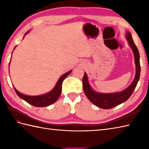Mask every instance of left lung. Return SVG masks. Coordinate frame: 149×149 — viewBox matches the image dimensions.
<instances>
[{
    "label": "left lung",
    "mask_w": 149,
    "mask_h": 149,
    "mask_svg": "<svg viewBox=\"0 0 149 149\" xmlns=\"http://www.w3.org/2000/svg\"><path fill=\"white\" fill-rule=\"evenodd\" d=\"M125 37L129 46H130L132 52H133L136 65V74L134 79L131 84L126 89L116 93H104L97 92V91L93 90L92 88L91 87L89 82H88V78L86 73L84 72L83 78L84 92L88 97V99L91 101V103H93L95 106L99 107L100 108L104 109H111L125 102L131 97L132 93H133L135 88L138 84L139 79H140L141 72L140 53H139L138 48L133 42L131 33L129 32V31L126 33Z\"/></svg>",
    "instance_id": "left-lung-1"
}]
</instances>
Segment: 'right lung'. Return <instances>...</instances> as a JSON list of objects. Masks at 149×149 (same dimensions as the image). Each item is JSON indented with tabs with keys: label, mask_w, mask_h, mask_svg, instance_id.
Instances as JSON below:
<instances>
[{
	"label": "right lung",
	"mask_w": 149,
	"mask_h": 149,
	"mask_svg": "<svg viewBox=\"0 0 149 149\" xmlns=\"http://www.w3.org/2000/svg\"><path fill=\"white\" fill-rule=\"evenodd\" d=\"M29 32V31H28L25 34V35H26V34ZM15 47L14 48V49H15ZM9 64H10V62L9 63ZM72 71V70H70L68 72H66L65 74L62 75L58 79V82H57L54 88L51 91H50L49 92L45 94L40 95H36V96H31V95H25L19 92V91L13 86L14 89H15V92L17 93V94L18 95V96L19 97L21 98L22 99L24 100L26 102L31 104V105L35 107L49 106L50 105H51V104H52L53 103L56 102L57 100L59 99L62 90L63 81L70 74Z\"/></svg>",
	"instance_id": "add662e5"
}]
</instances>
